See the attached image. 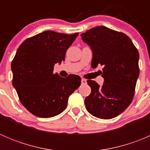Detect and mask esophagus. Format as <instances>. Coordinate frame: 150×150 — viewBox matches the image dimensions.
<instances>
[{
	"label": "esophagus",
	"instance_id": "esophagus-1",
	"mask_svg": "<svg viewBox=\"0 0 150 150\" xmlns=\"http://www.w3.org/2000/svg\"><path fill=\"white\" fill-rule=\"evenodd\" d=\"M81 83H82V84H86V80H85V79L81 80Z\"/></svg>",
	"mask_w": 150,
	"mask_h": 150
}]
</instances>
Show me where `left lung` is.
Returning <instances> with one entry per match:
<instances>
[{"mask_svg":"<svg viewBox=\"0 0 150 150\" xmlns=\"http://www.w3.org/2000/svg\"><path fill=\"white\" fill-rule=\"evenodd\" d=\"M93 53L91 67L103 66L100 86L87 81L91 93L85 99L86 110L94 117L111 119L121 114L133 100L139 75L138 50L128 36L104 26L81 35Z\"/></svg>","mask_w":150,"mask_h":150,"instance_id":"left-lung-1","label":"left lung"}]
</instances>
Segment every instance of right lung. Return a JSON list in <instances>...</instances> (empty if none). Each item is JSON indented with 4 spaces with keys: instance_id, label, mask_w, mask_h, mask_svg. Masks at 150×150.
Wrapping results in <instances>:
<instances>
[{
    "instance_id": "obj_1",
    "label": "right lung",
    "mask_w": 150,
    "mask_h": 150,
    "mask_svg": "<svg viewBox=\"0 0 150 150\" xmlns=\"http://www.w3.org/2000/svg\"><path fill=\"white\" fill-rule=\"evenodd\" d=\"M78 35L45 31L18 48L11 62L12 84L21 103L34 115L51 117L62 112L69 96L81 85L78 75L64 78L53 73L55 64L64 61Z\"/></svg>"
}]
</instances>
